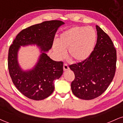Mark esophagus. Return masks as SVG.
Segmentation results:
<instances>
[{"label":"esophagus","instance_id":"34e87169","mask_svg":"<svg viewBox=\"0 0 123 123\" xmlns=\"http://www.w3.org/2000/svg\"><path fill=\"white\" fill-rule=\"evenodd\" d=\"M69 69V67L67 66L66 64H64V66H63V69H64V71H66L67 70H68V69Z\"/></svg>","mask_w":123,"mask_h":123}]
</instances>
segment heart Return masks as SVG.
Wrapping results in <instances>:
<instances>
[{"label": "heart", "mask_w": 123, "mask_h": 123, "mask_svg": "<svg viewBox=\"0 0 123 123\" xmlns=\"http://www.w3.org/2000/svg\"><path fill=\"white\" fill-rule=\"evenodd\" d=\"M97 35L91 27L75 26L60 34L58 40L53 43V51L58 59L68 55L74 62H81L89 57L96 44Z\"/></svg>", "instance_id": "obj_1"}]
</instances>
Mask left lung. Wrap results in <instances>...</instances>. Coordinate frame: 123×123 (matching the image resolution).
<instances>
[{"label":"left lung","instance_id":"left-lung-1","mask_svg":"<svg viewBox=\"0 0 123 123\" xmlns=\"http://www.w3.org/2000/svg\"><path fill=\"white\" fill-rule=\"evenodd\" d=\"M98 39L91 55L69 66L75 74L72 91L77 98L91 100L100 96L112 81L116 71V51L109 36L96 25Z\"/></svg>","mask_w":123,"mask_h":123}]
</instances>
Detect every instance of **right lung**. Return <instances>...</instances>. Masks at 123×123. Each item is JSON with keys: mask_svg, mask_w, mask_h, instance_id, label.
Here are the masks:
<instances>
[{"mask_svg": "<svg viewBox=\"0 0 123 123\" xmlns=\"http://www.w3.org/2000/svg\"><path fill=\"white\" fill-rule=\"evenodd\" d=\"M64 24L60 20H51L31 25L20 32L10 47V75L15 87L28 98L41 100L48 98L54 92V81L63 74V62L52 60L46 52L52 47L58 28ZM28 45H36L41 54L31 69L24 70L18 61V52L21 46Z\"/></svg>", "mask_w": 123, "mask_h": 123, "instance_id": "right-lung-1", "label": "right lung"}]
</instances>
